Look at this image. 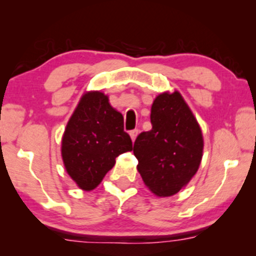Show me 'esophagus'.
<instances>
[{
  "label": "esophagus",
  "instance_id": "1",
  "mask_svg": "<svg viewBox=\"0 0 256 256\" xmlns=\"http://www.w3.org/2000/svg\"><path fill=\"white\" fill-rule=\"evenodd\" d=\"M137 134H138V130H132V131H130V137H131L132 142H134V140H136Z\"/></svg>",
  "mask_w": 256,
  "mask_h": 256
}]
</instances>
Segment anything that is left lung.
I'll return each instance as SVG.
<instances>
[{
  "mask_svg": "<svg viewBox=\"0 0 256 256\" xmlns=\"http://www.w3.org/2000/svg\"><path fill=\"white\" fill-rule=\"evenodd\" d=\"M152 130L136 138L134 154L146 186L158 198L176 195L198 172L204 136L198 120L177 90L160 94L152 104Z\"/></svg>",
  "mask_w": 256,
  "mask_h": 256,
  "instance_id": "1",
  "label": "left lung"
}]
</instances>
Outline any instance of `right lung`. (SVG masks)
<instances>
[{
  "instance_id": "1",
  "label": "right lung",
  "mask_w": 256,
  "mask_h": 256,
  "mask_svg": "<svg viewBox=\"0 0 256 256\" xmlns=\"http://www.w3.org/2000/svg\"><path fill=\"white\" fill-rule=\"evenodd\" d=\"M132 150L124 131L122 114L101 91H86L67 122L61 156L64 166L79 189L91 192L116 165L120 154Z\"/></svg>"
}]
</instances>
